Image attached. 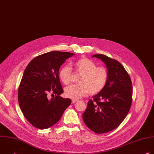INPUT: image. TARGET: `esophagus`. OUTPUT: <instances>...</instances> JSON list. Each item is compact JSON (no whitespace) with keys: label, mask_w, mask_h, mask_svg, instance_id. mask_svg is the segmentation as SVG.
I'll list each match as a JSON object with an SVG mask.
<instances>
[{"label":"esophagus","mask_w":154,"mask_h":154,"mask_svg":"<svg viewBox=\"0 0 154 154\" xmlns=\"http://www.w3.org/2000/svg\"><path fill=\"white\" fill-rule=\"evenodd\" d=\"M78 100H79L78 99H72V103H75V102H77Z\"/></svg>","instance_id":"esophagus-1"}]
</instances>
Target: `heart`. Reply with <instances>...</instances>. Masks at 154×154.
Listing matches in <instances>:
<instances>
[{
    "mask_svg": "<svg viewBox=\"0 0 154 154\" xmlns=\"http://www.w3.org/2000/svg\"><path fill=\"white\" fill-rule=\"evenodd\" d=\"M76 72L81 74L78 79L79 84L71 85L64 89L66 96L72 99H79L87 93L94 95L100 93L105 86L108 72L104 67H97L91 60L82 58L74 63ZM72 70L69 66H64L59 71V77L64 85L71 82Z\"/></svg>",
    "mask_w": 154,
    "mask_h": 154,
    "instance_id": "obj_1",
    "label": "heart"
}]
</instances>
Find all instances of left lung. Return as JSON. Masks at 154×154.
<instances>
[{
    "mask_svg": "<svg viewBox=\"0 0 154 154\" xmlns=\"http://www.w3.org/2000/svg\"><path fill=\"white\" fill-rule=\"evenodd\" d=\"M106 65L108 79L104 88L93 96L83 113L85 124L96 134H105L118 127L127 115L132 99V84L123 66L102 54L92 56Z\"/></svg>",
    "mask_w": 154,
    "mask_h": 154,
    "instance_id": "obj_1",
    "label": "left lung"
}]
</instances>
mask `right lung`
Listing matches in <instances>:
<instances>
[{
    "instance_id": "1",
    "label": "right lung",
    "mask_w": 154,
    "mask_h": 154,
    "mask_svg": "<svg viewBox=\"0 0 154 154\" xmlns=\"http://www.w3.org/2000/svg\"><path fill=\"white\" fill-rule=\"evenodd\" d=\"M74 55L52 51L35 57L27 66L18 89V101L24 116L34 127H52L71 105L70 99L60 96L63 90L58 74L61 66ZM49 92L56 95L51 100L47 96Z\"/></svg>"
}]
</instances>
